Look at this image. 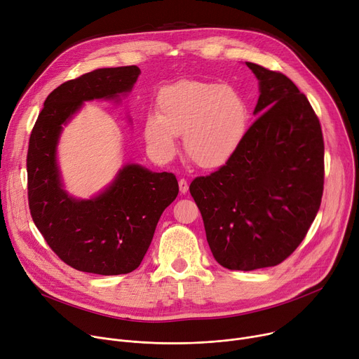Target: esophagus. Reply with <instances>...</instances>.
<instances>
[{"label": "esophagus", "instance_id": "obj_1", "mask_svg": "<svg viewBox=\"0 0 359 359\" xmlns=\"http://www.w3.org/2000/svg\"><path fill=\"white\" fill-rule=\"evenodd\" d=\"M179 189H180V193H182V194L187 193V190H189V183H187L186 179H180V180H179Z\"/></svg>", "mask_w": 359, "mask_h": 359}]
</instances>
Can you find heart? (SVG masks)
Returning <instances> with one entry per match:
<instances>
[{"instance_id":"b5f03b06","label":"heart","mask_w":359,"mask_h":359,"mask_svg":"<svg viewBox=\"0 0 359 359\" xmlns=\"http://www.w3.org/2000/svg\"><path fill=\"white\" fill-rule=\"evenodd\" d=\"M143 121V136L151 154L163 161L177 153L183 133L186 154L203 169L229 161L249 128V107L231 86L180 80L163 87Z\"/></svg>"}]
</instances>
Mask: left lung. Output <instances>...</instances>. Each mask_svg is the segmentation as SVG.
<instances>
[{
  "instance_id": "left-lung-1",
  "label": "left lung",
  "mask_w": 359,
  "mask_h": 359,
  "mask_svg": "<svg viewBox=\"0 0 359 359\" xmlns=\"http://www.w3.org/2000/svg\"><path fill=\"white\" fill-rule=\"evenodd\" d=\"M259 80V116L226 165L190 183L213 257L231 271L280 262L306 236L323 191V137L306 95L282 73Z\"/></svg>"
}]
</instances>
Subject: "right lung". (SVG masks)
Returning <instances> with one entry per match:
<instances>
[{
    "label": "right lung",
    "mask_w": 359,
    "mask_h": 359,
    "mask_svg": "<svg viewBox=\"0 0 359 359\" xmlns=\"http://www.w3.org/2000/svg\"><path fill=\"white\" fill-rule=\"evenodd\" d=\"M140 69H99L58 86L44 102L32 128L27 154L31 217L48 246L72 268L97 273L133 272L151 243L157 222L177 196L173 173L151 172L127 163L114 180L90 199L64 189L57 146L64 126L86 102H121Z\"/></svg>",
    "instance_id": "right-lung-1"
}]
</instances>
